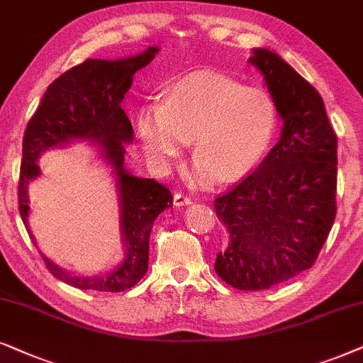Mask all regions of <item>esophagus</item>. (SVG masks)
<instances>
[{
  "label": "esophagus",
  "mask_w": 363,
  "mask_h": 363,
  "mask_svg": "<svg viewBox=\"0 0 363 363\" xmlns=\"http://www.w3.org/2000/svg\"><path fill=\"white\" fill-rule=\"evenodd\" d=\"M189 204H192L191 196H186L184 192H177V194H174V206L176 207L189 206Z\"/></svg>",
  "instance_id": "1"
}]
</instances>
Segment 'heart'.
<instances>
[{
  "label": "heart",
  "instance_id": "obj_1",
  "mask_svg": "<svg viewBox=\"0 0 363 363\" xmlns=\"http://www.w3.org/2000/svg\"><path fill=\"white\" fill-rule=\"evenodd\" d=\"M277 106L260 86L202 71L171 84L162 106L143 111L138 131L144 152L157 171H167L194 139L191 177L209 184L235 181L252 171L272 143Z\"/></svg>",
  "mask_w": 363,
  "mask_h": 363
}]
</instances>
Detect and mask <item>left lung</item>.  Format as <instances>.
I'll return each instance as SVG.
<instances>
[{
    "label": "left lung",
    "instance_id": "8db88e82",
    "mask_svg": "<svg viewBox=\"0 0 363 363\" xmlns=\"http://www.w3.org/2000/svg\"><path fill=\"white\" fill-rule=\"evenodd\" d=\"M250 62L265 77L282 136L254 172L216 197L230 242L216 272L240 291H264L311 269L337 214V134L318 91L269 50Z\"/></svg>",
    "mask_w": 363,
    "mask_h": 363
}]
</instances>
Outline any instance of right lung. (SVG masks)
<instances>
[{"label":"right lung","mask_w":363,"mask_h":363,"mask_svg":"<svg viewBox=\"0 0 363 363\" xmlns=\"http://www.w3.org/2000/svg\"><path fill=\"white\" fill-rule=\"evenodd\" d=\"M159 50L151 46L128 60H86L48 86L31 116L23 138V159L18 182L19 214L28 229V184L40 176L38 157L46 149L71 139H93L113 164L121 194V227L128 257L104 277H74L41 255L56 279L83 291L123 292L136 286L147 272L149 235L156 217L172 206V194L154 179L134 177L124 171V143L133 141L131 121L121 108L133 76L154 60ZM31 235V232H30ZM33 239V235H31ZM35 240V239H33Z\"/></svg>","instance_id":"1"}]
</instances>
